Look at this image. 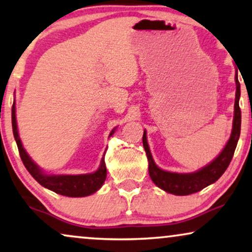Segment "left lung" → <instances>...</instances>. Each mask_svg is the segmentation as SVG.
Wrapping results in <instances>:
<instances>
[{"label":"left lung","mask_w":252,"mask_h":252,"mask_svg":"<svg viewBox=\"0 0 252 252\" xmlns=\"http://www.w3.org/2000/svg\"><path fill=\"white\" fill-rule=\"evenodd\" d=\"M236 92H235V104H234V119L231 137L225 145L224 150L211 163L203 168L190 173H177L165 171L158 168L155 164L152 157L150 146L147 144L146 131H144L143 145L148 158V172L153 183L165 192L175 194V195H189V194L200 192L204 187H207L220 178L225 170L227 169L232 158L235 152L237 141L241 132V109L239 106V100L241 95L240 82L237 79V73L235 75Z\"/></svg>","instance_id":"left-lung-1"}]
</instances>
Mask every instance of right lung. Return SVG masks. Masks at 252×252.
Here are the masks:
<instances>
[{
  "instance_id": "obj_1",
  "label": "right lung",
  "mask_w": 252,
  "mask_h": 252,
  "mask_svg": "<svg viewBox=\"0 0 252 252\" xmlns=\"http://www.w3.org/2000/svg\"><path fill=\"white\" fill-rule=\"evenodd\" d=\"M11 120L13 136H15L17 146H18L21 161L26 166L28 172L40 185L57 194H60V195L69 197H83L91 195L102 186L106 179V175H107L104 158H101L98 170H95L92 173H86V175H48L35 164V162L32 160L30 155L27 154V152L23 147L18 134V127H17L15 102L12 105ZM114 132L115 127L109 133V136H112Z\"/></svg>"
}]
</instances>
